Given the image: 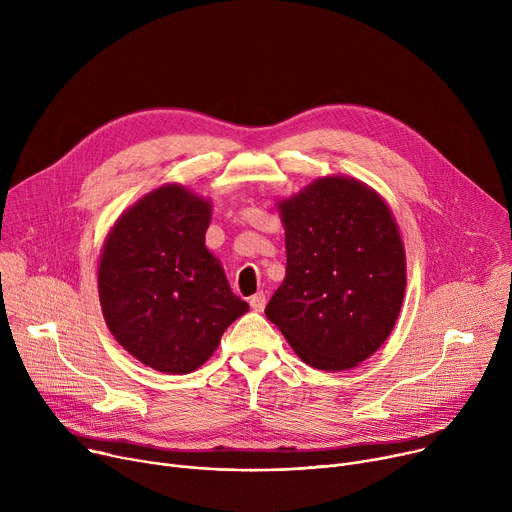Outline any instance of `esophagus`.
<instances>
[{"instance_id": "34e87169", "label": "esophagus", "mask_w": 512, "mask_h": 512, "mask_svg": "<svg viewBox=\"0 0 512 512\" xmlns=\"http://www.w3.org/2000/svg\"><path fill=\"white\" fill-rule=\"evenodd\" d=\"M265 304H267V296L263 294V291H259V294L251 296V300H249V306H251L255 312H263Z\"/></svg>"}]
</instances>
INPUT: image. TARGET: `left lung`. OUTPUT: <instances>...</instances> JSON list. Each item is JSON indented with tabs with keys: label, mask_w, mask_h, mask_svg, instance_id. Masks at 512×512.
I'll return each instance as SVG.
<instances>
[{
	"label": "left lung",
	"mask_w": 512,
	"mask_h": 512,
	"mask_svg": "<svg viewBox=\"0 0 512 512\" xmlns=\"http://www.w3.org/2000/svg\"><path fill=\"white\" fill-rule=\"evenodd\" d=\"M285 279L265 308L296 354L346 371L391 334L405 296V251L383 198L328 176L279 202Z\"/></svg>",
	"instance_id": "left-lung-1"
}]
</instances>
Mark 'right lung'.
I'll return each mask as SVG.
<instances>
[{
    "label": "right lung",
    "mask_w": 512,
    "mask_h": 512,
    "mask_svg": "<svg viewBox=\"0 0 512 512\" xmlns=\"http://www.w3.org/2000/svg\"><path fill=\"white\" fill-rule=\"evenodd\" d=\"M210 204L178 184L135 202L111 229L99 298L115 340L148 367L184 375L249 310L206 249Z\"/></svg>",
    "instance_id": "obj_1"
}]
</instances>
